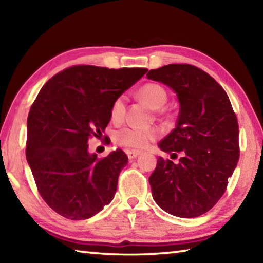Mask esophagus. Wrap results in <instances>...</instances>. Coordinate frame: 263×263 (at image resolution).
I'll list each match as a JSON object with an SVG mask.
<instances>
[{
	"instance_id": "esophagus-1",
	"label": "esophagus",
	"mask_w": 263,
	"mask_h": 263,
	"mask_svg": "<svg viewBox=\"0 0 263 263\" xmlns=\"http://www.w3.org/2000/svg\"><path fill=\"white\" fill-rule=\"evenodd\" d=\"M126 154H127V157H128V159H130V160H132V159H135V158H137V157H138V155H140V154H141V152H140V151L131 149V151H126Z\"/></svg>"
}]
</instances>
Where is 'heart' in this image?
I'll return each mask as SVG.
<instances>
[{"label":"heart","mask_w":263,"mask_h":263,"mask_svg":"<svg viewBox=\"0 0 263 263\" xmlns=\"http://www.w3.org/2000/svg\"><path fill=\"white\" fill-rule=\"evenodd\" d=\"M139 96L145 100L154 110L162 109L167 103L168 94L162 86L158 83H146L139 89ZM126 114V96L119 95L114 100L110 108V118L115 123L122 122ZM160 132L157 128H139V127H124L116 133L117 144L128 148L141 149L146 148L158 139Z\"/></svg>","instance_id":"1"}]
</instances>
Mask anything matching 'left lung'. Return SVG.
Segmentation results:
<instances>
[{
	"label": "left lung",
	"mask_w": 263,
	"mask_h": 263,
	"mask_svg": "<svg viewBox=\"0 0 263 263\" xmlns=\"http://www.w3.org/2000/svg\"><path fill=\"white\" fill-rule=\"evenodd\" d=\"M176 92V127L159 142L166 153H182L179 163L158 159L149 176L155 203L168 213L194 218L216 205L239 160V125L226 91L189 64H171L146 74Z\"/></svg>",
	"instance_id": "8db88e82"
}]
</instances>
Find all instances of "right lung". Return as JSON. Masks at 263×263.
Returning a JSON list of instances; mask_svg holds the SVG:
<instances>
[{"label":"right lung","instance_id":"1","mask_svg":"<svg viewBox=\"0 0 263 263\" xmlns=\"http://www.w3.org/2000/svg\"><path fill=\"white\" fill-rule=\"evenodd\" d=\"M146 72L72 66L35 97L28 116L26 160L39 194L62 217L88 219L112 201L127 155L118 148L99 158L89 154L88 141L102 137L114 100Z\"/></svg>","mask_w":263,"mask_h":263}]
</instances>
